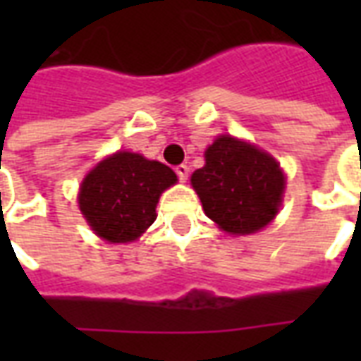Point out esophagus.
<instances>
[{"mask_svg":"<svg viewBox=\"0 0 361 361\" xmlns=\"http://www.w3.org/2000/svg\"><path fill=\"white\" fill-rule=\"evenodd\" d=\"M176 173H178V178H180L181 181H185V180H188V176H189V166L188 164L176 166Z\"/></svg>","mask_w":361,"mask_h":361,"instance_id":"1","label":"esophagus"}]
</instances>
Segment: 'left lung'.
<instances>
[{
	"label": "left lung",
	"mask_w": 361,
	"mask_h": 361,
	"mask_svg": "<svg viewBox=\"0 0 361 361\" xmlns=\"http://www.w3.org/2000/svg\"><path fill=\"white\" fill-rule=\"evenodd\" d=\"M191 176L204 214L232 234L265 228L279 212L284 176L276 160L232 137H219Z\"/></svg>",
	"instance_id": "obj_1"
}]
</instances>
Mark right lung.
Here are the masks:
<instances>
[{"label": "right lung", "mask_w": 361, "mask_h": 361, "mask_svg": "<svg viewBox=\"0 0 361 361\" xmlns=\"http://www.w3.org/2000/svg\"><path fill=\"white\" fill-rule=\"evenodd\" d=\"M176 181L172 168L162 162L118 152L85 178L79 207L106 242H133L154 222L160 193Z\"/></svg>", "instance_id": "obj_1"}]
</instances>
